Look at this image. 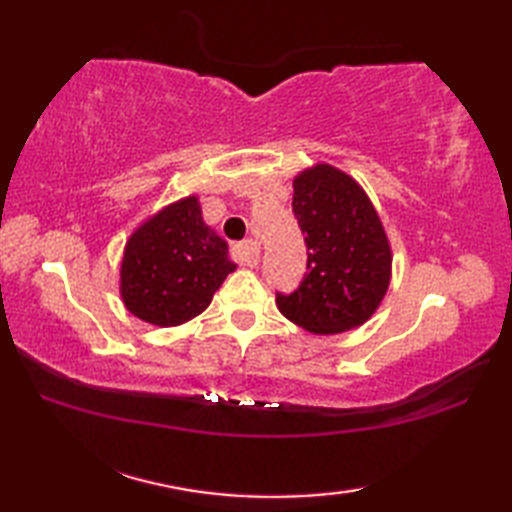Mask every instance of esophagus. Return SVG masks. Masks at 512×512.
I'll return each instance as SVG.
<instances>
[{
    "label": "esophagus",
    "mask_w": 512,
    "mask_h": 512,
    "mask_svg": "<svg viewBox=\"0 0 512 512\" xmlns=\"http://www.w3.org/2000/svg\"><path fill=\"white\" fill-rule=\"evenodd\" d=\"M259 253H262V250H259V244L257 242H253V239H246V242H242V244H235V255H237V259L242 264H246V266H257V262H259Z\"/></svg>",
    "instance_id": "obj_1"
}]
</instances>
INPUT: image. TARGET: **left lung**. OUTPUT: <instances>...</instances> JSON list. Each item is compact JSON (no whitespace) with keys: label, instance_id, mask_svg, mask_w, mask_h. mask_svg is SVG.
<instances>
[{"label":"left lung","instance_id":"left-lung-1","mask_svg":"<svg viewBox=\"0 0 512 512\" xmlns=\"http://www.w3.org/2000/svg\"><path fill=\"white\" fill-rule=\"evenodd\" d=\"M292 187L308 273L295 292H277L279 312L314 334L363 325L383 301L391 277L389 239L374 204L354 178L332 165L301 171Z\"/></svg>","mask_w":512,"mask_h":512}]
</instances>
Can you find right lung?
I'll list each match as a JSON object with an SVG mask.
<instances>
[{
    "instance_id": "1",
    "label": "right lung",
    "mask_w": 512,
    "mask_h": 512,
    "mask_svg": "<svg viewBox=\"0 0 512 512\" xmlns=\"http://www.w3.org/2000/svg\"><path fill=\"white\" fill-rule=\"evenodd\" d=\"M233 270L226 242L204 224L198 198L189 195L149 217L129 237L121 295L134 317L169 328L209 308Z\"/></svg>"
}]
</instances>
